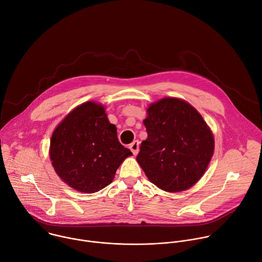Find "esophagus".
<instances>
[{"label": "esophagus", "instance_id": "1", "mask_svg": "<svg viewBox=\"0 0 262 262\" xmlns=\"http://www.w3.org/2000/svg\"><path fill=\"white\" fill-rule=\"evenodd\" d=\"M129 148H130L131 151L133 152V155H137L138 151H139V141H138V140H134V141L130 144Z\"/></svg>", "mask_w": 262, "mask_h": 262}]
</instances>
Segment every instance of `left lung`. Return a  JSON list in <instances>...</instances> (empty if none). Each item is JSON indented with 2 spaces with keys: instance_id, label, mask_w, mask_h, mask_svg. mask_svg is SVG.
I'll list each match as a JSON object with an SVG mask.
<instances>
[{
  "instance_id": "1",
  "label": "left lung",
  "mask_w": 262,
  "mask_h": 262,
  "mask_svg": "<svg viewBox=\"0 0 262 262\" xmlns=\"http://www.w3.org/2000/svg\"><path fill=\"white\" fill-rule=\"evenodd\" d=\"M147 138L136 160L148 180L168 192L191 187L214 152V137L199 112L182 99L166 97L147 108Z\"/></svg>"
}]
</instances>
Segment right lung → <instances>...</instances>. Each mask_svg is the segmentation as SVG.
<instances>
[{
	"mask_svg": "<svg viewBox=\"0 0 262 262\" xmlns=\"http://www.w3.org/2000/svg\"><path fill=\"white\" fill-rule=\"evenodd\" d=\"M104 106L87 101L73 110L50 140V159L57 175L76 190L92 193L112 183L117 169L131 156Z\"/></svg>",
	"mask_w": 262,
	"mask_h": 262,
	"instance_id": "add662e5",
	"label": "right lung"
}]
</instances>
